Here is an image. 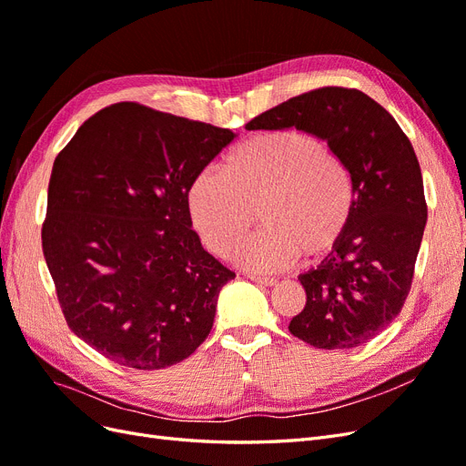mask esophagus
<instances>
[{
	"mask_svg": "<svg viewBox=\"0 0 466 466\" xmlns=\"http://www.w3.org/2000/svg\"><path fill=\"white\" fill-rule=\"evenodd\" d=\"M247 278L252 279V281H257V284H260V286H268V288H272V286L278 284V279H274V278H262V276H255V274H248Z\"/></svg>",
	"mask_w": 466,
	"mask_h": 466,
	"instance_id": "obj_1",
	"label": "esophagus"
}]
</instances>
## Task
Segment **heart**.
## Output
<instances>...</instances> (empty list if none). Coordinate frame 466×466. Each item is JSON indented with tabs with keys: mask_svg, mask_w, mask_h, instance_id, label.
<instances>
[{
	"mask_svg": "<svg viewBox=\"0 0 466 466\" xmlns=\"http://www.w3.org/2000/svg\"><path fill=\"white\" fill-rule=\"evenodd\" d=\"M223 170L204 167L187 204L204 243L225 257L238 245L255 209L258 231L237 248V262L279 272L299 257L317 260L340 243L354 211V178L340 155L299 130H270L235 146Z\"/></svg>",
	"mask_w": 466,
	"mask_h": 466,
	"instance_id": "b5f03b06",
	"label": "heart"
}]
</instances>
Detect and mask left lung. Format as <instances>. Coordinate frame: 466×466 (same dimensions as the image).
I'll use <instances>...</instances> for the list:
<instances>
[{
	"instance_id": "obj_1",
	"label": "left lung",
	"mask_w": 466,
	"mask_h": 466,
	"mask_svg": "<svg viewBox=\"0 0 466 466\" xmlns=\"http://www.w3.org/2000/svg\"><path fill=\"white\" fill-rule=\"evenodd\" d=\"M247 128L307 132L346 161L354 211L340 243L299 276L307 303L291 319L289 332L320 350L370 342L400 313L428 221L412 144L371 96L344 87L293 96Z\"/></svg>"
}]
</instances>
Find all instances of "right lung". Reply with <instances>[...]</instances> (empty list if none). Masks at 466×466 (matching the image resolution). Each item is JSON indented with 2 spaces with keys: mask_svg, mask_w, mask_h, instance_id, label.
Returning <instances> with one entry per match:
<instances>
[{
  "mask_svg": "<svg viewBox=\"0 0 466 466\" xmlns=\"http://www.w3.org/2000/svg\"><path fill=\"white\" fill-rule=\"evenodd\" d=\"M237 137L136 103L96 112L54 161L42 250L67 327L124 368L187 360L235 278L192 229V177Z\"/></svg>",
  "mask_w": 466,
  "mask_h": 466,
  "instance_id": "1",
  "label": "right lung"
}]
</instances>
